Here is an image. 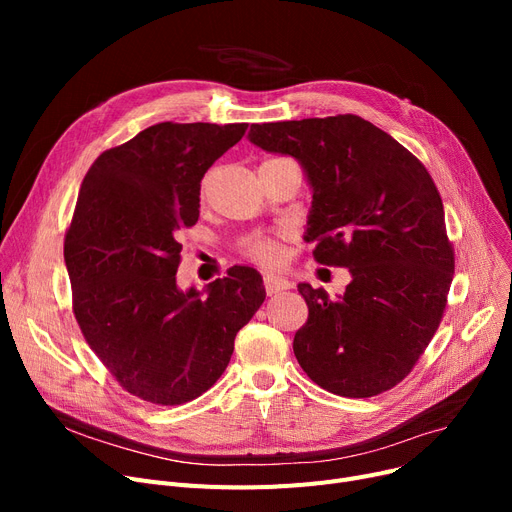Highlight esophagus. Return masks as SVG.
Listing matches in <instances>:
<instances>
[{"label": "esophagus", "mask_w": 512, "mask_h": 512, "mask_svg": "<svg viewBox=\"0 0 512 512\" xmlns=\"http://www.w3.org/2000/svg\"><path fill=\"white\" fill-rule=\"evenodd\" d=\"M263 284H265V292L270 294V297H274V294H278V292H282V290H286L290 286L288 280H284L280 276H274V274H267L263 278Z\"/></svg>", "instance_id": "obj_1"}]
</instances>
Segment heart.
Instances as JSON below:
<instances>
[{
    "instance_id": "obj_1",
    "label": "heart",
    "mask_w": 512,
    "mask_h": 512,
    "mask_svg": "<svg viewBox=\"0 0 512 512\" xmlns=\"http://www.w3.org/2000/svg\"><path fill=\"white\" fill-rule=\"evenodd\" d=\"M247 253L253 259H257L261 263H270V265L282 261V255H284L282 245H280L276 238H259V240L249 242Z\"/></svg>"
}]
</instances>
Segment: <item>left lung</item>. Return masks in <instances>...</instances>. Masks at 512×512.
Listing matches in <instances>:
<instances>
[{"label":"left lung","instance_id":"left-lung-1","mask_svg":"<svg viewBox=\"0 0 512 512\" xmlns=\"http://www.w3.org/2000/svg\"><path fill=\"white\" fill-rule=\"evenodd\" d=\"M249 141L301 164L313 191L305 240L348 267L336 299L299 284L309 307L294 355L328 392L369 398L402 382L436 334L454 274L444 205L421 161L344 114L253 124Z\"/></svg>","mask_w":512,"mask_h":512}]
</instances>
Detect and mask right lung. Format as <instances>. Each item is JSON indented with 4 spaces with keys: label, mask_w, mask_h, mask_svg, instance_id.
I'll return each mask as SVG.
<instances>
[{
    "label": "right lung",
    "mask_w": 512,
    "mask_h": 512,
    "mask_svg": "<svg viewBox=\"0 0 512 512\" xmlns=\"http://www.w3.org/2000/svg\"><path fill=\"white\" fill-rule=\"evenodd\" d=\"M247 124L141 130L103 151L80 186L64 261L74 315L124 390L184 405L230 363L234 338L265 301L261 274L234 265L205 290H180V230L199 220L201 180Z\"/></svg>",
    "instance_id": "right-lung-1"
}]
</instances>
